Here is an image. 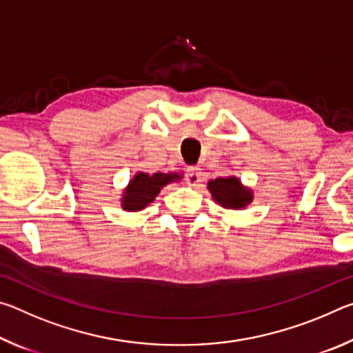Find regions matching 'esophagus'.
Masks as SVG:
<instances>
[{
    "mask_svg": "<svg viewBox=\"0 0 353 353\" xmlns=\"http://www.w3.org/2000/svg\"><path fill=\"white\" fill-rule=\"evenodd\" d=\"M185 181H187L188 185H198L201 182V172L196 166H190L187 170V176H185Z\"/></svg>",
    "mask_w": 353,
    "mask_h": 353,
    "instance_id": "34e87169",
    "label": "esophagus"
}]
</instances>
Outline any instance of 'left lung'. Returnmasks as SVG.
Returning a JSON list of instances; mask_svg holds the SVG:
<instances>
[{"label": "left lung", "mask_w": 353, "mask_h": 353, "mask_svg": "<svg viewBox=\"0 0 353 353\" xmlns=\"http://www.w3.org/2000/svg\"><path fill=\"white\" fill-rule=\"evenodd\" d=\"M213 199L225 208H244L252 201L250 190L244 188L236 177H219L208 182Z\"/></svg>", "instance_id": "8db88e82"}]
</instances>
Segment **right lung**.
Wrapping results in <instances>:
<instances>
[{
	"instance_id": "right-lung-1",
	"label": "right lung",
	"mask_w": 353,
	"mask_h": 353,
	"mask_svg": "<svg viewBox=\"0 0 353 353\" xmlns=\"http://www.w3.org/2000/svg\"><path fill=\"white\" fill-rule=\"evenodd\" d=\"M181 176L176 172H155L149 176L146 172H139L132 181L129 182L128 188L124 190L121 207L128 212H139L143 210L148 204L155 199V196L160 193L166 183L176 182Z\"/></svg>"
}]
</instances>
